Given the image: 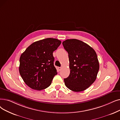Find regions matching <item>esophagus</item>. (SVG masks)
Here are the masks:
<instances>
[{
  "label": "esophagus",
  "instance_id": "1",
  "mask_svg": "<svg viewBox=\"0 0 120 120\" xmlns=\"http://www.w3.org/2000/svg\"><path fill=\"white\" fill-rule=\"evenodd\" d=\"M58 70H59V71H61V69H62V67H58Z\"/></svg>",
  "mask_w": 120,
  "mask_h": 120
}]
</instances>
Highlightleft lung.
<instances>
[{
    "label": "left lung",
    "mask_w": 120,
    "mask_h": 120,
    "mask_svg": "<svg viewBox=\"0 0 120 120\" xmlns=\"http://www.w3.org/2000/svg\"><path fill=\"white\" fill-rule=\"evenodd\" d=\"M69 54L70 74L64 79L66 86L74 92H81L94 82L99 70V62L95 50L83 41L68 39L63 41Z\"/></svg>",
    "instance_id": "1"
}]
</instances>
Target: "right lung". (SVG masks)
<instances>
[{"label":"right lung","mask_w":120,"mask_h":120,"mask_svg":"<svg viewBox=\"0 0 120 120\" xmlns=\"http://www.w3.org/2000/svg\"><path fill=\"white\" fill-rule=\"evenodd\" d=\"M61 43V41L57 39L46 38L33 43L22 54L19 74L31 89L40 91L50 85L57 74L53 52Z\"/></svg>","instance_id":"right-lung-1"}]
</instances>
